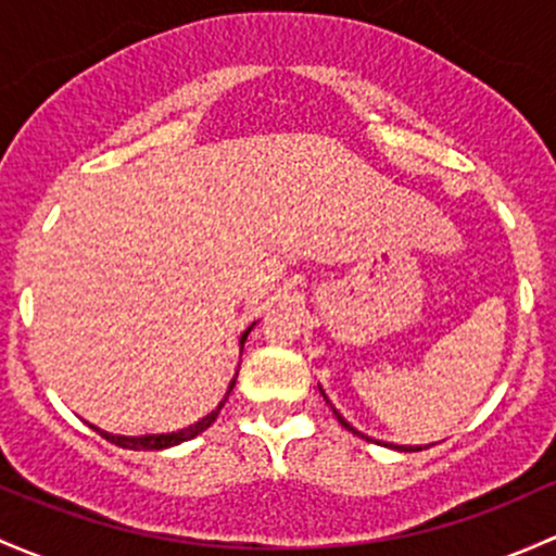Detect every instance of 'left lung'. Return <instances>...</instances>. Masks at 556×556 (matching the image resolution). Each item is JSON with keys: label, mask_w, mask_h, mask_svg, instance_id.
Here are the masks:
<instances>
[{"label": "left lung", "mask_w": 556, "mask_h": 556, "mask_svg": "<svg viewBox=\"0 0 556 556\" xmlns=\"http://www.w3.org/2000/svg\"><path fill=\"white\" fill-rule=\"evenodd\" d=\"M332 413H336V418H338V420H341V426H346V429H349V431H354V434H359V431H356V429H352V426H349V424H346V420H343V418H341V413H338V410H332ZM400 450H420V447H400Z\"/></svg>", "instance_id": "8db88e82"}]
</instances>
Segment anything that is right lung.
<instances>
[{
    "mask_svg": "<svg viewBox=\"0 0 556 556\" xmlns=\"http://www.w3.org/2000/svg\"><path fill=\"white\" fill-rule=\"evenodd\" d=\"M248 332H250V327L248 330L242 332V341L239 343H244L248 341ZM231 389H233V381L229 383V391H226V396H224V402L229 400V394H231ZM224 402H220L218 407H215L213 413H207V416H204L202 420H197L194 426H189V429H180V431H173V434H146V437H119V434H109V431H101V429H96V426H92V429L98 431V434L103 437V440H109V442H114V445H119V447H127V450H165V447H173V445H180V442H186V440H194L197 434H202L204 429H207L210 424H213L215 418H218V413H220V407H224Z\"/></svg>",
    "mask_w": 556,
    "mask_h": 556,
    "instance_id": "obj_1",
    "label": "right lung"
}]
</instances>
